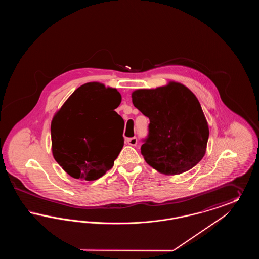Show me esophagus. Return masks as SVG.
I'll return each instance as SVG.
<instances>
[{
  "label": "esophagus",
  "mask_w": 259,
  "mask_h": 259,
  "mask_svg": "<svg viewBox=\"0 0 259 259\" xmlns=\"http://www.w3.org/2000/svg\"><path fill=\"white\" fill-rule=\"evenodd\" d=\"M126 143H127L128 145H130V146L135 147L136 145H137V143H138V140H137V138H136V137L127 138V139H126Z\"/></svg>",
  "instance_id": "1"
}]
</instances>
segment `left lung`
<instances>
[{"label":"left lung","instance_id":"8db88e82","mask_svg":"<svg viewBox=\"0 0 259 259\" xmlns=\"http://www.w3.org/2000/svg\"><path fill=\"white\" fill-rule=\"evenodd\" d=\"M136 108L149 118L141 152L149 166L165 175H179L197 165L206 153L209 126L196 96L171 81L132 93Z\"/></svg>","mask_w":259,"mask_h":259}]
</instances>
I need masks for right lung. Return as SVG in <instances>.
<instances>
[{
	"label": "right lung",
	"mask_w": 259,
	"mask_h": 259,
	"mask_svg": "<svg viewBox=\"0 0 259 259\" xmlns=\"http://www.w3.org/2000/svg\"><path fill=\"white\" fill-rule=\"evenodd\" d=\"M120 102L115 88L88 82L74 90L54 115L52 154L71 177L95 181L112 168L124 145V120L113 111ZM113 122L120 127L113 130Z\"/></svg>",
	"instance_id": "obj_1"
}]
</instances>
